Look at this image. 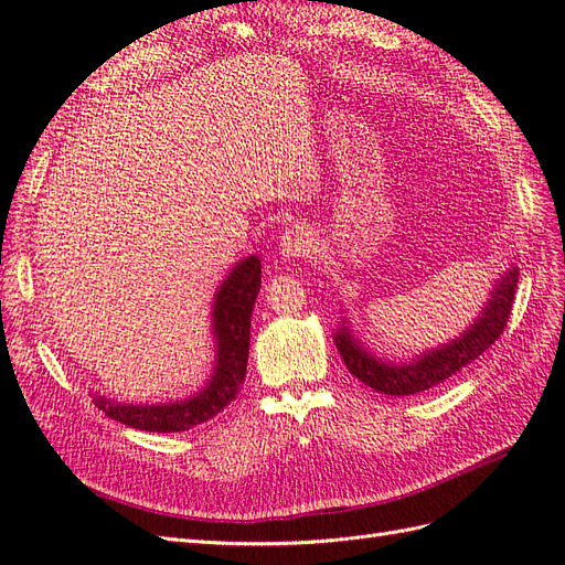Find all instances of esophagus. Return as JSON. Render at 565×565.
Listing matches in <instances>:
<instances>
[{
    "label": "esophagus",
    "mask_w": 565,
    "mask_h": 565,
    "mask_svg": "<svg viewBox=\"0 0 565 565\" xmlns=\"http://www.w3.org/2000/svg\"><path fill=\"white\" fill-rule=\"evenodd\" d=\"M315 238L312 234L302 227V224H294L288 227L279 241V250L284 257H305L310 255V250L315 248Z\"/></svg>",
    "instance_id": "obj_1"
}]
</instances>
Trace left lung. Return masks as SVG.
<instances>
[{
	"mask_svg": "<svg viewBox=\"0 0 565 565\" xmlns=\"http://www.w3.org/2000/svg\"><path fill=\"white\" fill-rule=\"evenodd\" d=\"M515 284H519V267L509 269L502 279L497 281L494 291L488 300L482 315L473 321V327L466 331L457 341L449 345L433 350L414 362L388 364L369 354L354 338L348 327L335 333V348L348 366V372L360 379L369 388L383 395H416L435 388L449 376H455L466 364L478 360L482 352L494 345L511 315Z\"/></svg>",
	"mask_w": 565,
	"mask_h": 565,
	"instance_id": "8db88e82",
	"label": "left lung"
}]
</instances>
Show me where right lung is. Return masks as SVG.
I'll return each mask as SVG.
<instances>
[{
  "label": "right lung",
  "instance_id": "add662e5",
  "mask_svg": "<svg viewBox=\"0 0 565 565\" xmlns=\"http://www.w3.org/2000/svg\"><path fill=\"white\" fill-rule=\"evenodd\" d=\"M260 291V257H246L220 286L215 298L213 327L217 335V369L211 383L189 399L170 402V405H118L106 397L94 395L106 416L116 422L151 433H180L199 426L222 412L238 395L246 379L248 345H250V315Z\"/></svg>",
  "mask_w": 565,
  "mask_h": 565
}]
</instances>
